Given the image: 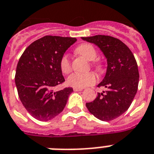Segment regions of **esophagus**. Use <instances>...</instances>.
<instances>
[{
    "label": "esophagus",
    "mask_w": 154,
    "mask_h": 154,
    "mask_svg": "<svg viewBox=\"0 0 154 154\" xmlns=\"http://www.w3.org/2000/svg\"><path fill=\"white\" fill-rule=\"evenodd\" d=\"M73 90H74V91H82L83 89L82 88H77V87H74L73 88Z\"/></svg>",
    "instance_id": "34e87169"
}]
</instances>
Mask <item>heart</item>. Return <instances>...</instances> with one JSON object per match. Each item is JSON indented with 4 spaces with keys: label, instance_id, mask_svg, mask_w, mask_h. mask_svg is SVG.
<instances>
[{
    "label": "heart",
    "instance_id": "1",
    "mask_svg": "<svg viewBox=\"0 0 154 154\" xmlns=\"http://www.w3.org/2000/svg\"><path fill=\"white\" fill-rule=\"evenodd\" d=\"M76 52L87 59L88 60H94L97 57V51L94 47L91 44H82L77 47ZM60 67L62 72L68 74L72 71V65L70 61L69 56L64 54L60 59ZM68 83L69 86L77 88H83L85 86L94 84L97 81V75L94 72L78 73L75 72L68 76Z\"/></svg>",
    "mask_w": 154,
    "mask_h": 154
}]
</instances>
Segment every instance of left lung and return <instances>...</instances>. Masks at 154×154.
I'll return each instance as SVG.
<instances>
[{
	"instance_id": "1",
	"label": "left lung",
	"mask_w": 154,
	"mask_h": 154,
	"mask_svg": "<svg viewBox=\"0 0 154 154\" xmlns=\"http://www.w3.org/2000/svg\"><path fill=\"white\" fill-rule=\"evenodd\" d=\"M101 49L107 60L106 73L98 86L105 91L86 104L89 112L102 121H110L124 114L130 107L138 91L139 73L133 53L124 42L107 35L82 38Z\"/></svg>"
}]
</instances>
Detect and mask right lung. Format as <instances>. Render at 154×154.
I'll list each match as a JSON object with an SVG mask.
<instances>
[{
    "label": "right lung",
    "mask_w": 154,
    "mask_h": 154,
    "mask_svg": "<svg viewBox=\"0 0 154 154\" xmlns=\"http://www.w3.org/2000/svg\"><path fill=\"white\" fill-rule=\"evenodd\" d=\"M75 38L45 36L29 45L20 57L15 77L20 101L33 117L48 121L59 115L72 87L55 91L64 82L60 61Z\"/></svg>",
    "instance_id": "add662e5"
}]
</instances>
